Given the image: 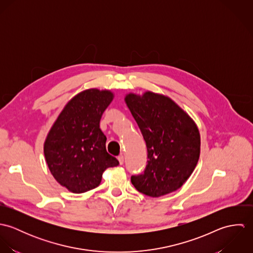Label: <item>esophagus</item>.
<instances>
[{
    "label": "esophagus",
    "mask_w": 253,
    "mask_h": 253,
    "mask_svg": "<svg viewBox=\"0 0 253 253\" xmlns=\"http://www.w3.org/2000/svg\"><path fill=\"white\" fill-rule=\"evenodd\" d=\"M118 161H119V163H120V165H123L124 164V156L123 155H121V156H119L118 157Z\"/></svg>",
    "instance_id": "1"
}]
</instances>
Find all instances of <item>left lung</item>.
<instances>
[{
  "label": "left lung",
  "mask_w": 253,
  "mask_h": 253,
  "mask_svg": "<svg viewBox=\"0 0 253 253\" xmlns=\"http://www.w3.org/2000/svg\"><path fill=\"white\" fill-rule=\"evenodd\" d=\"M125 102L141 130L148 152L144 172L132 175L131 183L153 198L178 190L200 158L201 136L196 123L164 94L129 92Z\"/></svg>",
  "instance_id": "left-lung-1"
}]
</instances>
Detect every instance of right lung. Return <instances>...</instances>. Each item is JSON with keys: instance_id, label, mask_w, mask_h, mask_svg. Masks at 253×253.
Returning <instances> with one entry per match:
<instances>
[{"instance_id": "add662e5", "label": "right lung", "mask_w": 253, "mask_h": 253, "mask_svg": "<svg viewBox=\"0 0 253 253\" xmlns=\"http://www.w3.org/2000/svg\"><path fill=\"white\" fill-rule=\"evenodd\" d=\"M114 99L108 89L88 88L71 98L50 127L43 154L50 173L75 194L96 188L108 168L118 160L106 151L100 129L102 114Z\"/></svg>"}]
</instances>
